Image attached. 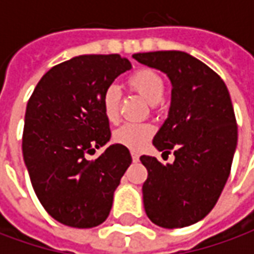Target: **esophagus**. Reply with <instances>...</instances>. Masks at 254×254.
<instances>
[{"label":"esophagus","mask_w":254,"mask_h":254,"mask_svg":"<svg viewBox=\"0 0 254 254\" xmlns=\"http://www.w3.org/2000/svg\"><path fill=\"white\" fill-rule=\"evenodd\" d=\"M130 155H132L133 162H138V159H140V155H138V152H136V151H132V152H130Z\"/></svg>","instance_id":"1"}]
</instances>
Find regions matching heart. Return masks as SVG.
Masks as SVG:
<instances>
[{"label": "heart", "mask_w": 254, "mask_h": 254, "mask_svg": "<svg viewBox=\"0 0 254 254\" xmlns=\"http://www.w3.org/2000/svg\"><path fill=\"white\" fill-rule=\"evenodd\" d=\"M129 88L138 94L148 102L151 109L158 107V103L163 99L166 91L165 78L159 73L149 69L141 67L133 72L127 80ZM118 106H120V91L116 87H109L102 96V107L106 120L114 124L118 121ZM154 134V127L147 122H127L117 129L113 138L121 145L130 149H140Z\"/></svg>", "instance_id": "1"}]
</instances>
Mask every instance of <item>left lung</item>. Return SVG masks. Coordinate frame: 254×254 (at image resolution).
Returning a JSON list of instances; mask_svg holds the SVG:
<instances>
[{"instance_id":"left-lung-1","label":"left lung","mask_w":254,"mask_h":254,"mask_svg":"<svg viewBox=\"0 0 254 254\" xmlns=\"http://www.w3.org/2000/svg\"><path fill=\"white\" fill-rule=\"evenodd\" d=\"M133 58L166 73L173 85L169 117L152 143L163 155L173 151L176 159L162 165L154 156L140 158L148 171L145 213L160 227H187L211 212L230 176L238 127L229 89L188 53H137Z\"/></svg>"}]
</instances>
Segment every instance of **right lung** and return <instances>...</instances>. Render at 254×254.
<instances>
[{
  "label": "right lung",
  "mask_w": 254,
  "mask_h": 254,
  "mask_svg": "<svg viewBox=\"0 0 254 254\" xmlns=\"http://www.w3.org/2000/svg\"><path fill=\"white\" fill-rule=\"evenodd\" d=\"M130 67L120 54L78 56L53 66L27 103L23 156L31 184L47 213L65 226L89 229L103 223L132 163L121 144L87 159L111 136L103 92Z\"/></svg>",
  "instance_id": "1"
}]
</instances>
